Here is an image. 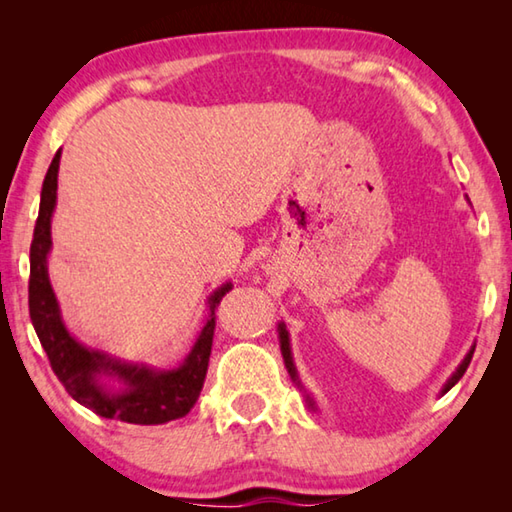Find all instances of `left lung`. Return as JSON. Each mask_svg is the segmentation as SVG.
<instances>
[{
  "mask_svg": "<svg viewBox=\"0 0 512 512\" xmlns=\"http://www.w3.org/2000/svg\"><path fill=\"white\" fill-rule=\"evenodd\" d=\"M277 332H280V350H282L284 363H287V370H289V375H291V379L296 381V384L302 388L300 379H298V372H296V366H293V357H291V348H289V332H287V327H284V323L277 325ZM472 354H474V348L465 354V359L461 361V366H458V368H456V372H454V375L447 379V384L443 386V395H445V393L449 391V388H452L454 384H458V379H461V377L465 375V370H467V366H470V361H472ZM307 404L311 406V409H316V404H314V400H311L309 395H307Z\"/></svg>",
  "mask_w": 512,
  "mask_h": 512,
  "instance_id": "1",
  "label": "left lung"
}]
</instances>
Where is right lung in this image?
Listing matches in <instances>:
<instances>
[{
    "mask_svg": "<svg viewBox=\"0 0 512 512\" xmlns=\"http://www.w3.org/2000/svg\"><path fill=\"white\" fill-rule=\"evenodd\" d=\"M60 149L49 164L42 183L40 212L31 241V275H29V314L33 329L45 348L51 370L56 372L65 391L94 411L101 418L121 420L131 424H164L178 420L192 411L212 354V339L216 327V307L232 289L230 282L210 296V316L194 343L192 352L178 368L155 370L144 363H126L108 357L106 352L85 348L67 332L60 318V307L54 296L47 271V255L51 250V214L56 207ZM115 376L124 389L112 392L100 384V377Z\"/></svg>",
    "mask_w": 512,
    "mask_h": 512,
    "instance_id": "1",
    "label": "right lung"
}]
</instances>
